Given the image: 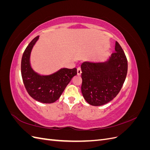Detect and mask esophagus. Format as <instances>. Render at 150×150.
<instances>
[{
	"label": "esophagus",
	"instance_id": "1",
	"mask_svg": "<svg viewBox=\"0 0 150 150\" xmlns=\"http://www.w3.org/2000/svg\"><path fill=\"white\" fill-rule=\"evenodd\" d=\"M77 72H78V76H80L81 74V72H82V71H81V69L80 67H78V69H77Z\"/></svg>",
	"mask_w": 150,
	"mask_h": 150
}]
</instances>
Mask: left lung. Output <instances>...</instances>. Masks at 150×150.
Segmentation results:
<instances>
[{"label": "left lung", "instance_id": "8db88e82", "mask_svg": "<svg viewBox=\"0 0 150 150\" xmlns=\"http://www.w3.org/2000/svg\"><path fill=\"white\" fill-rule=\"evenodd\" d=\"M81 67L83 96L91 105L98 106L112 100L120 91L128 72V61L116 41L115 52L108 61L84 62Z\"/></svg>", "mask_w": 150, "mask_h": 150}]
</instances>
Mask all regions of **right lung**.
<instances>
[{
  "label": "right lung",
  "mask_w": 150,
  "mask_h": 150,
  "mask_svg": "<svg viewBox=\"0 0 150 150\" xmlns=\"http://www.w3.org/2000/svg\"><path fill=\"white\" fill-rule=\"evenodd\" d=\"M39 37L38 35L32 40L22 55V78L27 91L32 98L42 103H52L60 98L67 85L77 74V69L62 68L47 76L35 72L30 66V56Z\"/></svg>",
  "instance_id": "add662e5"
}]
</instances>
